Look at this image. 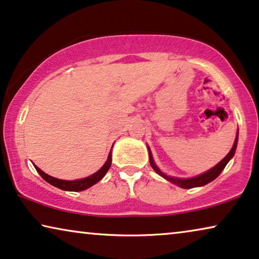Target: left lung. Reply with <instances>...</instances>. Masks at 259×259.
I'll list each match as a JSON object with an SVG mask.
<instances>
[{
    "instance_id": "left-lung-1",
    "label": "left lung",
    "mask_w": 259,
    "mask_h": 259,
    "mask_svg": "<svg viewBox=\"0 0 259 259\" xmlns=\"http://www.w3.org/2000/svg\"><path fill=\"white\" fill-rule=\"evenodd\" d=\"M237 142H238V131H237V135H236L235 143H234V145H232L231 150L229 151V154L225 156V157L222 159V161L218 163V164H216L213 167H211L210 170L205 171V172L198 175V176L189 177V178H180V177L167 176L166 174L163 172V171L159 169L157 165H156V163L154 161V157H152L150 148H149V145H147V147H148V150H149V159H150V165H151L152 169H154L156 172L159 175V176L165 178V180L169 181L170 183L176 184V185H178V187H181L183 189H191V188L203 187V185L210 183V182H212L214 178H217L218 176H220L221 172L223 171V169L225 167V165H227L229 161H230V159L234 157L236 148H237Z\"/></svg>"
}]
</instances>
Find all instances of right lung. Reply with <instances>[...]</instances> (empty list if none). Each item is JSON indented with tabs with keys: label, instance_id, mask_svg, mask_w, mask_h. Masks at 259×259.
Segmentation results:
<instances>
[{
	"label": "right lung",
	"instance_id": "1",
	"mask_svg": "<svg viewBox=\"0 0 259 259\" xmlns=\"http://www.w3.org/2000/svg\"><path fill=\"white\" fill-rule=\"evenodd\" d=\"M111 165V151L109 152L108 159L107 162L104 163L103 166L101 167L100 170L96 171V172L93 174L92 176H88L85 178H81V180H75V181H64V180H58V178H55L53 176H49L48 174H46L45 171H42L39 167L35 165V169L37 170V172L41 175V177L43 180L48 182L49 184L54 185L61 190L64 191H83L85 189H88L90 187H93L94 184H96L97 182H100L102 178L105 176V174L108 172L109 167Z\"/></svg>",
	"mask_w": 259,
	"mask_h": 259
}]
</instances>
